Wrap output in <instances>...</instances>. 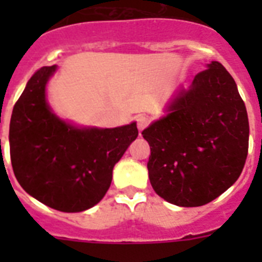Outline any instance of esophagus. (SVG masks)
Segmentation results:
<instances>
[{
    "label": "esophagus",
    "instance_id": "34e87169",
    "mask_svg": "<svg viewBox=\"0 0 262 262\" xmlns=\"http://www.w3.org/2000/svg\"><path fill=\"white\" fill-rule=\"evenodd\" d=\"M136 124H138V128L140 129V131H143V129L149 124V119H148L145 115H138V117H136Z\"/></svg>",
    "mask_w": 262,
    "mask_h": 262
}]
</instances>
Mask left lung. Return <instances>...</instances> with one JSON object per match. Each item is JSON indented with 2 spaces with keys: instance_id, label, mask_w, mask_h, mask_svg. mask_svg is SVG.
Segmentation results:
<instances>
[{
  "instance_id": "left-lung-1",
  "label": "left lung",
  "mask_w": 262,
  "mask_h": 262,
  "mask_svg": "<svg viewBox=\"0 0 262 262\" xmlns=\"http://www.w3.org/2000/svg\"><path fill=\"white\" fill-rule=\"evenodd\" d=\"M169 113L142 133L154 190L168 202L196 207L232 186L244 168L249 122L232 76L219 61L196 73Z\"/></svg>"
}]
</instances>
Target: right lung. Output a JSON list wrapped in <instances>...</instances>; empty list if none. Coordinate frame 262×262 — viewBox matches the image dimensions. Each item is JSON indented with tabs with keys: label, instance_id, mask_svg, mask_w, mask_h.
<instances>
[{
	"label": "right lung",
	"instance_id": "add662e5",
	"mask_svg": "<svg viewBox=\"0 0 262 262\" xmlns=\"http://www.w3.org/2000/svg\"><path fill=\"white\" fill-rule=\"evenodd\" d=\"M56 66L32 75L13 108L10 159L20 186L39 202L80 212L102 200L113 168L138 136L136 123L117 128H76L51 113L46 84Z\"/></svg>",
	"mask_w": 262,
	"mask_h": 262
}]
</instances>
